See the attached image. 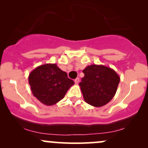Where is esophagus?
Here are the masks:
<instances>
[{"instance_id": "34e87169", "label": "esophagus", "mask_w": 148, "mask_h": 148, "mask_svg": "<svg viewBox=\"0 0 148 148\" xmlns=\"http://www.w3.org/2000/svg\"><path fill=\"white\" fill-rule=\"evenodd\" d=\"M74 82H75V84H79V83L80 82V79H79V78H76V79L74 80Z\"/></svg>"}]
</instances>
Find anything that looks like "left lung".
Segmentation results:
<instances>
[{
	"mask_svg": "<svg viewBox=\"0 0 148 148\" xmlns=\"http://www.w3.org/2000/svg\"><path fill=\"white\" fill-rule=\"evenodd\" d=\"M83 72L85 75L79 86L85 101L95 107L109 102L116 93L120 80L115 71L102 64H91Z\"/></svg>",
	"mask_w": 148,
	"mask_h": 148,
	"instance_id": "left-lung-1",
	"label": "left lung"
}]
</instances>
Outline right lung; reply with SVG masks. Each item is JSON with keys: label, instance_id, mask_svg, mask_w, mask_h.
Masks as SVG:
<instances>
[{"label": "right lung", "instance_id": "add662e5", "mask_svg": "<svg viewBox=\"0 0 148 148\" xmlns=\"http://www.w3.org/2000/svg\"><path fill=\"white\" fill-rule=\"evenodd\" d=\"M32 93L40 102L52 106L64 98L74 84L56 64H45L34 69L28 76Z\"/></svg>", "mask_w": 148, "mask_h": 148}]
</instances>
